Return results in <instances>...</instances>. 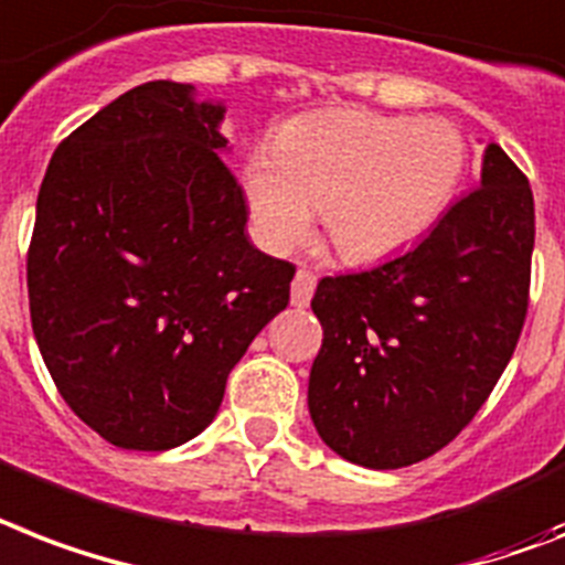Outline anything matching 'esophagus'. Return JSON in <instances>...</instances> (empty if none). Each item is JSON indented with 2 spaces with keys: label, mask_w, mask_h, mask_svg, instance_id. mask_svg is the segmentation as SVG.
<instances>
[{
  "label": "esophagus",
  "mask_w": 565,
  "mask_h": 565,
  "mask_svg": "<svg viewBox=\"0 0 565 565\" xmlns=\"http://www.w3.org/2000/svg\"><path fill=\"white\" fill-rule=\"evenodd\" d=\"M316 290V275L310 269H298L296 278H292V305L307 307Z\"/></svg>",
  "instance_id": "1"
}]
</instances>
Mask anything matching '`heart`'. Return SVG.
<instances>
[{
  "label": "heart",
  "instance_id": "obj_1",
  "mask_svg": "<svg viewBox=\"0 0 565 565\" xmlns=\"http://www.w3.org/2000/svg\"><path fill=\"white\" fill-rule=\"evenodd\" d=\"M275 162L255 156L243 185L267 246L287 252L324 209L330 243L351 264L415 246L444 217L467 171V139L444 118L330 109L287 124Z\"/></svg>",
  "mask_w": 565,
  "mask_h": 565
}]
</instances>
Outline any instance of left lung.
Returning <instances> with one entry per match:
<instances>
[{"instance_id":"left-lung-1","label":"left lung","mask_w":565,"mask_h":565,"mask_svg":"<svg viewBox=\"0 0 565 565\" xmlns=\"http://www.w3.org/2000/svg\"><path fill=\"white\" fill-rule=\"evenodd\" d=\"M534 194L499 145L481 188L415 249L322 278L310 417L333 452L397 470L447 447L484 406L520 342L531 290Z\"/></svg>"}]
</instances>
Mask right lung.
<instances>
[{
  "mask_svg": "<svg viewBox=\"0 0 565 565\" xmlns=\"http://www.w3.org/2000/svg\"><path fill=\"white\" fill-rule=\"evenodd\" d=\"M191 92L141 84L60 141L29 246L31 328L54 386L104 441L141 452L214 420L296 275L243 232L223 107Z\"/></svg>",
  "mask_w": 565,
  "mask_h": 565,
  "instance_id": "obj_1",
  "label": "right lung"
}]
</instances>
